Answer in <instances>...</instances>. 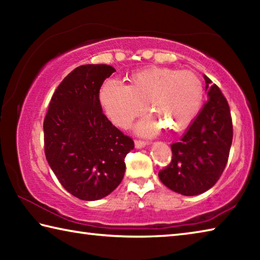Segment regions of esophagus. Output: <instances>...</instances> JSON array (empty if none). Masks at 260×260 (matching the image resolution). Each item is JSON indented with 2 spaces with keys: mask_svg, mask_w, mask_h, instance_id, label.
Instances as JSON below:
<instances>
[{
  "mask_svg": "<svg viewBox=\"0 0 260 260\" xmlns=\"http://www.w3.org/2000/svg\"><path fill=\"white\" fill-rule=\"evenodd\" d=\"M148 142L147 141H143V140H135V148H143L144 146H147Z\"/></svg>",
  "mask_w": 260,
  "mask_h": 260,
  "instance_id": "34e87169",
  "label": "esophagus"
}]
</instances>
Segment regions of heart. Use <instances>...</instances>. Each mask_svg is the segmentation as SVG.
Here are the masks:
<instances>
[{
    "label": "heart",
    "instance_id": "heart-1",
    "mask_svg": "<svg viewBox=\"0 0 260 260\" xmlns=\"http://www.w3.org/2000/svg\"><path fill=\"white\" fill-rule=\"evenodd\" d=\"M203 96V83L193 72L150 67L132 73L127 86L113 80L104 82L99 100L109 119L122 128L144 112L146 104L151 114L136 129L152 135L162 127L170 132L187 128L199 114Z\"/></svg>",
    "mask_w": 260,
    "mask_h": 260
}]
</instances>
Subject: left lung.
Here are the masks:
<instances>
[{
	"instance_id": "left-lung-1",
	"label": "left lung",
	"mask_w": 260,
	"mask_h": 260,
	"mask_svg": "<svg viewBox=\"0 0 260 260\" xmlns=\"http://www.w3.org/2000/svg\"><path fill=\"white\" fill-rule=\"evenodd\" d=\"M209 100L187 127L179 142L171 144L172 160L158 173L167 188L184 196L209 190L225 170L233 141V122L225 96L204 76Z\"/></svg>"
}]
</instances>
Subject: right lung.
Here are the masks:
<instances>
[{"label": "right lung", "mask_w": 260, "mask_h": 260, "mask_svg": "<svg viewBox=\"0 0 260 260\" xmlns=\"http://www.w3.org/2000/svg\"><path fill=\"white\" fill-rule=\"evenodd\" d=\"M107 64L74 69L57 87L43 121L45 153L61 186L82 201L108 196L121 182L134 141L111 124L99 93Z\"/></svg>", "instance_id": "right-lung-1"}]
</instances>
